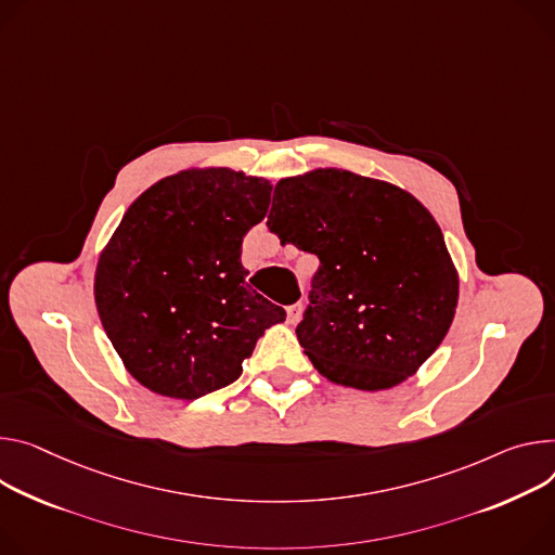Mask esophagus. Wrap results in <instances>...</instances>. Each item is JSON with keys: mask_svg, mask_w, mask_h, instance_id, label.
Segmentation results:
<instances>
[{"mask_svg": "<svg viewBox=\"0 0 555 555\" xmlns=\"http://www.w3.org/2000/svg\"><path fill=\"white\" fill-rule=\"evenodd\" d=\"M300 314H304V306L300 304H294L287 308V323H296L300 319Z\"/></svg>", "mask_w": 555, "mask_h": 555, "instance_id": "obj_1", "label": "esophagus"}]
</instances>
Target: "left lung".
I'll list each match as a JSON object with an SVG mask.
<instances>
[{"label": "left lung", "mask_w": 555, "mask_h": 555, "mask_svg": "<svg viewBox=\"0 0 555 555\" xmlns=\"http://www.w3.org/2000/svg\"><path fill=\"white\" fill-rule=\"evenodd\" d=\"M268 228L321 259L296 338L327 380L363 391L396 387L447 336L459 270L440 225L408 190L317 168L276 183Z\"/></svg>", "instance_id": "obj_1"}]
</instances>
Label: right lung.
Listing matches in <instances>:
<instances>
[{"label":"right lung","instance_id":"1","mask_svg":"<svg viewBox=\"0 0 555 555\" xmlns=\"http://www.w3.org/2000/svg\"><path fill=\"white\" fill-rule=\"evenodd\" d=\"M272 183L188 168L141 192L102 249L94 306L128 374L194 400L236 380L259 336L285 321L245 281L243 236L268 215Z\"/></svg>","mask_w":555,"mask_h":555}]
</instances>
